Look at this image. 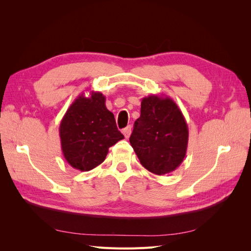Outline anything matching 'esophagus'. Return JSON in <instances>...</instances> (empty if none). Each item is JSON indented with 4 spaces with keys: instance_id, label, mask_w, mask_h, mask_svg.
<instances>
[{
    "instance_id": "esophagus-1",
    "label": "esophagus",
    "mask_w": 251,
    "mask_h": 251,
    "mask_svg": "<svg viewBox=\"0 0 251 251\" xmlns=\"http://www.w3.org/2000/svg\"><path fill=\"white\" fill-rule=\"evenodd\" d=\"M123 133H124V135H125V137L127 139L128 137H130V135H131V133H132V127L128 126H126V128H124L123 130Z\"/></svg>"
}]
</instances>
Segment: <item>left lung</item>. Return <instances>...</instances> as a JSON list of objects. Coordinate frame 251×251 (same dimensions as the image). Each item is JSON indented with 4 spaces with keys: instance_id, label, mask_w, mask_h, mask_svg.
I'll list each match as a JSON object with an SVG mask.
<instances>
[{
    "instance_id": "obj_1",
    "label": "left lung",
    "mask_w": 251,
    "mask_h": 251,
    "mask_svg": "<svg viewBox=\"0 0 251 251\" xmlns=\"http://www.w3.org/2000/svg\"><path fill=\"white\" fill-rule=\"evenodd\" d=\"M130 143L143 168L151 173L165 175L176 170L188 143V127L177 103L168 96L143 97Z\"/></svg>"
}]
</instances>
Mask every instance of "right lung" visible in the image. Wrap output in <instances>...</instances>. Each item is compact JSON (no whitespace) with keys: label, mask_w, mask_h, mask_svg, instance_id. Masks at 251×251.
<instances>
[{"label":"right lung","mask_w":251,"mask_h":251,"mask_svg":"<svg viewBox=\"0 0 251 251\" xmlns=\"http://www.w3.org/2000/svg\"><path fill=\"white\" fill-rule=\"evenodd\" d=\"M59 137L66 161L81 172L102 163L109 148L125 138L105 107V97L94 91L72 102L60 121Z\"/></svg>","instance_id":"add662e5"}]
</instances>
